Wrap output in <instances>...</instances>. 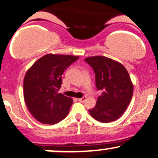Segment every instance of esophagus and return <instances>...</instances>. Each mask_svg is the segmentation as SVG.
Masks as SVG:
<instances>
[{"label": "esophagus", "instance_id": "obj_1", "mask_svg": "<svg viewBox=\"0 0 158 158\" xmlns=\"http://www.w3.org/2000/svg\"><path fill=\"white\" fill-rule=\"evenodd\" d=\"M86 98H86V97H83V98H79V99H78V101H79V102L83 103V102H85V101Z\"/></svg>", "mask_w": 158, "mask_h": 158}]
</instances>
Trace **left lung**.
<instances>
[{
	"instance_id": "8db88e82",
	"label": "left lung",
	"mask_w": 158,
	"mask_h": 158,
	"mask_svg": "<svg viewBox=\"0 0 158 158\" xmlns=\"http://www.w3.org/2000/svg\"><path fill=\"white\" fill-rule=\"evenodd\" d=\"M95 73V85L101 95L90 115L101 123H107L119 118L131 103L133 85L123 64L104 56H93L85 59Z\"/></svg>"
}]
</instances>
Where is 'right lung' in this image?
Returning <instances> with one entry per match:
<instances>
[{"mask_svg":"<svg viewBox=\"0 0 158 158\" xmlns=\"http://www.w3.org/2000/svg\"><path fill=\"white\" fill-rule=\"evenodd\" d=\"M79 57L48 54L27 70L24 78L26 106L33 117L43 124L54 125L66 117L73 99L58 93L61 76Z\"/></svg>","mask_w":158,"mask_h":158,"instance_id":"add662e5","label":"right lung"}]
</instances>
